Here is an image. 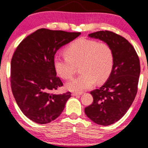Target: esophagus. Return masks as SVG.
<instances>
[{
    "instance_id": "obj_1",
    "label": "esophagus",
    "mask_w": 148,
    "mask_h": 148,
    "mask_svg": "<svg viewBox=\"0 0 148 148\" xmlns=\"http://www.w3.org/2000/svg\"><path fill=\"white\" fill-rule=\"evenodd\" d=\"M82 94H83V92H74L71 93V95H72L73 96H77V95H82Z\"/></svg>"
}]
</instances>
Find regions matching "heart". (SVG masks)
I'll list each match as a JSON object with an SVG mask.
<instances>
[{"mask_svg":"<svg viewBox=\"0 0 148 148\" xmlns=\"http://www.w3.org/2000/svg\"><path fill=\"white\" fill-rule=\"evenodd\" d=\"M66 57L56 56L53 66L58 76L69 79L79 66L82 74L66 84L70 91L81 92L95 84L105 82L110 77L114 64L112 50L108 44L93 40L79 38L70 43L64 50Z\"/></svg>","mask_w":148,"mask_h":148,"instance_id":"heart-1","label":"heart"}]
</instances>
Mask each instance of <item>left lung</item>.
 I'll return each mask as SVG.
<instances>
[{"instance_id": "obj_1", "label": "left lung", "mask_w": 148, "mask_h": 148, "mask_svg": "<svg viewBox=\"0 0 148 148\" xmlns=\"http://www.w3.org/2000/svg\"><path fill=\"white\" fill-rule=\"evenodd\" d=\"M88 37L103 40L113 53L110 77L100 88L90 92L93 102L85 108L86 114L91 121L108 126L119 121L134 102L140 77V61L133 45L114 32L100 31Z\"/></svg>"}]
</instances>
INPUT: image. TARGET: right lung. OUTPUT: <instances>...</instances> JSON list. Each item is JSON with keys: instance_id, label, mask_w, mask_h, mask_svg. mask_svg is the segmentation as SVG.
I'll return each mask as SVG.
<instances>
[{"instance_id": "1", "label": "right lung", "mask_w": 148, "mask_h": 148, "mask_svg": "<svg viewBox=\"0 0 148 148\" xmlns=\"http://www.w3.org/2000/svg\"><path fill=\"white\" fill-rule=\"evenodd\" d=\"M80 32L40 29L29 35L16 48L11 60L10 83L16 103L23 114L37 124H48L62 112L71 92L53 91L63 86L53 66L61 47Z\"/></svg>"}]
</instances>
